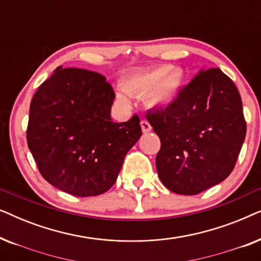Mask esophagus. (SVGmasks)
I'll use <instances>...</instances> for the list:
<instances>
[{"label":"esophagus","mask_w":261,"mask_h":261,"mask_svg":"<svg viewBox=\"0 0 261 261\" xmlns=\"http://www.w3.org/2000/svg\"><path fill=\"white\" fill-rule=\"evenodd\" d=\"M140 124H141L142 132H144V133H148V132H151L152 127H151V124H149V122H148L147 120H141Z\"/></svg>","instance_id":"34e87169"}]
</instances>
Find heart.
I'll return each mask as SVG.
<instances>
[{"label": "heart", "instance_id": "b5f03b06", "mask_svg": "<svg viewBox=\"0 0 261 261\" xmlns=\"http://www.w3.org/2000/svg\"><path fill=\"white\" fill-rule=\"evenodd\" d=\"M169 66L163 65L133 73L123 81L122 87L129 95H144L148 92V101L152 105H169L174 97V89L179 81L177 72L170 71L169 73ZM117 97L121 102H127L122 94L117 95Z\"/></svg>", "mask_w": 261, "mask_h": 261}]
</instances>
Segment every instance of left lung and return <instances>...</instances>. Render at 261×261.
<instances>
[{
	"label": "left lung",
	"mask_w": 261,
	"mask_h": 261,
	"mask_svg": "<svg viewBox=\"0 0 261 261\" xmlns=\"http://www.w3.org/2000/svg\"><path fill=\"white\" fill-rule=\"evenodd\" d=\"M146 119L160 139L155 165L172 192L197 195L234 170L246 137L238 88L219 67L199 71L166 108Z\"/></svg>",
	"instance_id": "8db88e82"
}]
</instances>
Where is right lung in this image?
Instances as JSON below:
<instances>
[{
	"label": "right lung",
	"instance_id": "obj_1",
	"mask_svg": "<svg viewBox=\"0 0 261 261\" xmlns=\"http://www.w3.org/2000/svg\"><path fill=\"white\" fill-rule=\"evenodd\" d=\"M115 92L103 74L57 67L30 107L27 144L41 176L78 197L97 196L116 181L123 159L141 137L140 119L114 122Z\"/></svg>",
	"mask_w": 261,
	"mask_h": 261
}]
</instances>
